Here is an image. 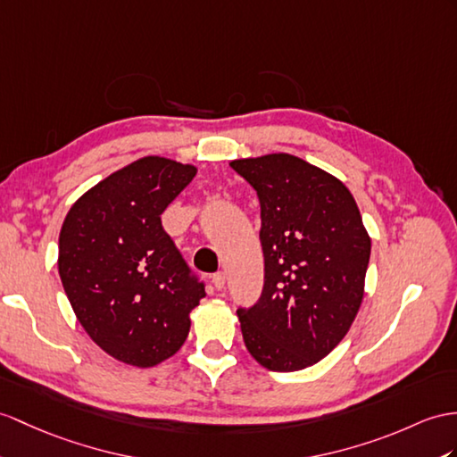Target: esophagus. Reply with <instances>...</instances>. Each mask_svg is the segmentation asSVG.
Masks as SVG:
<instances>
[{"label": "esophagus", "mask_w": 457, "mask_h": 457, "mask_svg": "<svg viewBox=\"0 0 457 457\" xmlns=\"http://www.w3.org/2000/svg\"><path fill=\"white\" fill-rule=\"evenodd\" d=\"M211 281H213V285H215L217 291H220V288H225V283H227V279H225V273H222V271L215 273L213 277H211Z\"/></svg>", "instance_id": "esophagus-1"}]
</instances>
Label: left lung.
Here are the masks:
<instances>
[{
  "label": "left lung",
  "mask_w": 457,
  "mask_h": 457,
  "mask_svg": "<svg viewBox=\"0 0 457 457\" xmlns=\"http://www.w3.org/2000/svg\"><path fill=\"white\" fill-rule=\"evenodd\" d=\"M260 197L265 283L238 308L244 343L263 369L295 372L337 347L359 314L370 237L349 187L288 153L230 162Z\"/></svg>",
  "instance_id": "obj_1"
}]
</instances>
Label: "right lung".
<instances>
[{
  "instance_id": "add662e5",
  "label": "right lung",
  "mask_w": 457,
  "mask_h": 457,
  "mask_svg": "<svg viewBox=\"0 0 457 457\" xmlns=\"http://www.w3.org/2000/svg\"><path fill=\"white\" fill-rule=\"evenodd\" d=\"M197 169L149 154L87 190L60 230L58 271L79 324L120 362L151 369L180 351L204 283L161 222Z\"/></svg>"
}]
</instances>
